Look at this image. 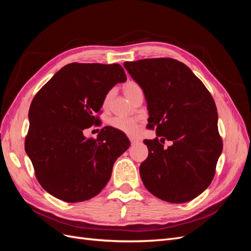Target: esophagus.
I'll use <instances>...</instances> for the list:
<instances>
[{"label":"esophagus","mask_w":251,"mask_h":251,"mask_svg":"<svg viewBox=\"0 0 251 251\" xmlns=\"http://www.w3.org/2000/svg\"><path fill=\"white\" fill-rule=\"evenodd\" d=\"M130 141H131L132 144H136V143L139 142V139L136 138V137H130Z\"/></svg>","instance_id":"1"}]
</instances>
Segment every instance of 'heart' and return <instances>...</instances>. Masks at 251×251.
<instances>
[{
    "label": "heart",
    "instance_id": "1",
    "mask_svg": "<svg viewBox=\"0 0 251 251\" xmlns=\"http://www.w3.org/2000/svg\"><path fill=\"white\" fill-rule=\"evenodd\" d=\"M139 91H142L141 87L136 81L128 80L125 83L124 93H125V95H126L127 100H130V98L135 93L139 92ZM112 96H113V90H110L109 92L105 94V96L103 98V105H104V107H108L111 100H112ZM109 124L112 127H114L115 130H117L121 133L126 134V135H136L140 130L142 121L140 119H137V118H126V117L116 116V117H113L110 120Z\"/></svg>",
    "mask_w": 251,
    "mask_h": 251
}]
</instances>
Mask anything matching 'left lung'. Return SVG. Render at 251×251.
<instances>
[{
	"instance_id": "left-lung-1",
	"label": "left lung",
	"mask_w": 251,
	"mask_h": 251,
	"mask_svg": "<svg viewBox=\"0 0 251 251\" xmlns=\"http://www.w3.org/2000/svg\"><path fill=\"white\" fill-rule=\"evenodd\" d=\"M124 66L143 90L148 127L157 135L143 141L149 149L139 168L144 186L166 202L195 199L211 183L223 150L214 98L177 59L146 58ZM165 141L172 144L164 147Z\"/></svg>"
}]
</instances>
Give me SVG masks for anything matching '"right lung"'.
I'll list each match as a JSON object with an SVG mask.
<instances>
[{
  "mask_svg": "<svg viewBox=\"0 0 251 251\" xmlns=\"http://www.w3.org/2000/svg\"><path fill=\"white\" fill-rule=\"evenodd\" d=\"M126 80L118 64L72 63L42 87L29 109L25 151L45 191L65 202L93 198L107 185L113 164L131 146L112 126L97 138H86L96 125L103 98L117 82Z\"/></svg>",
  "mask_w": 251,
  "mask_h": 251,
  "instance_id": "add662e5",
  "label": "right lung"
}]
</instances>
